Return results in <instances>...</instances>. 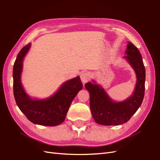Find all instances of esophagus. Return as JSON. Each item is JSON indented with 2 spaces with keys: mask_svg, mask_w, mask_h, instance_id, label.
Returning <instances> with one entry per match:
<instances>
[{
  "mask_svg": "<svg viewBox=\"0 0 160 160\" xmlns=\"http://www.w3.org/2000/svg\"><path fill=\"white\" fill-rule=\"evenodd\" d=\"M90 76H91V74L89 72H84L81 74L80 75V79L81 81L83 83H86L87 82L89 81V78H90Z\"/></svg>",
  "mask_w": 160,
  "mask_h": 160,
  "instance_id": "34e87169",
  "label": "esophagus"
}]
</instances>
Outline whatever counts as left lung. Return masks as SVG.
Wrapping results in <instances>:
<instances>
[{
	"mask_svg": "<svg viewBox=\"0 0 160 160\" xmlns=\"http://www.w3.org/2000/svg\"><path fill=\"white\" fill-rule=\"evenodd\" d=\"M122 58L133 69L137 82L133 93L121 101H114L102 86L94 80L85 84L89 93L90 110L96 123L103 126H118L127 122L141 105L144 95L145 68L141 54L128 42Z\"/></svg>",
	"mask_w": 160,
	"mask_h": 160,
	"instance_id": "obj_1",
	"label": "left lung"
}]
</instances>
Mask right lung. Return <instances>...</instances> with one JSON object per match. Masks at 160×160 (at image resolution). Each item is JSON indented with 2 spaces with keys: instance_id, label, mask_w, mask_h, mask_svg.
Masks as SVG:
<instances>
[{
  "instance_id": "add662e5",
  "label": "right lung",
  "mask_w": 160,
  "mask_h": 160,
  "mask_svg": "<svg viewBox=\"0 0 160 160\" xmlns=\"http://www.w3.org/2000/svg\"><path fill=\"white\" fill-rule=\"evenodd\" d=\"M31 46H24L17 55L13 68V95L16 104L27 118L34 124L56 126L63 123L76 95L82 89L80 76L63 82L52 95L44 99L32 98L22 84L23 60Z\"/></svg>"
}]
</instances>
